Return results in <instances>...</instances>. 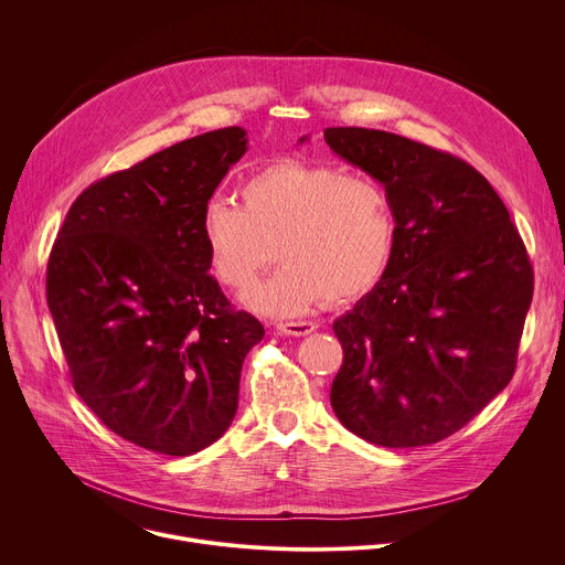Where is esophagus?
<instances>
[{
    "mask_svg": "<svg viewBox=\"0 0 565 565\" xmlns=\"http://www.w3.org/2000/svg\"><path fill=\"white\" fill-rule=\"evenodd\" d=\"M317 329L315 321H281L277 324V331L281 335H292V338H303Z\"/></svg>",
    "mask_w": 565,
    "mask_h": 565,
    "instance_id": "1",
    "label": "esophagus"
}]
</instances>
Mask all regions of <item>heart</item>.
<instances>
[{
  "mask_svg": "<svg viewBox=\"0 0 565 565\" xmlns=\"http://www.w3.org/2000/svg\"><path fill=\"white\" fill-rule=\"evenodd\" d=\"M241 205L214 196L201 214V236L214 277L246 290L273 262L284 268L248 303L292 317L329 299L353 301L382 279L395 246L386 190L366 174L324 163L277 160L238 188Z\"/></svg>",
  "mask_w": 565,
  "mask_h": 565,
  "instance_id": "b5f03b06",
  "label": "heart"
}]
</instances>
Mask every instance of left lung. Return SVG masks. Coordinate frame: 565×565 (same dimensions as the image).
I'll return each mask as SVG.
<instances>
[{
    "instance_id": "obj_1",
    "label": "left lung",
    "mask_w": 565,
    "mask_h": 565,
    "mask_svg": "<svg viewBox=\"0 0 565 565\" xmlns=\"http://www.w3.org/2000/svg\"><path fill=\"white\" fill-rule=\"evenodd\" d=\"M324 140L384 185L395 216L382 279L333 324L344 351L333 412L380 447L434 445L514 375L534 292L527 250L462 158L364 127H329Z\"/></svg>"
}]
</instances>
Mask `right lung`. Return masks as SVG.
Instances as JSON below:
<instances>
[{"label":"right lung","instance_id":"add662e5","mask_svg":"<svg viewBox=\"0 0 565 565\" xmlns=\"http://www.w3.org/2000/svg\"><path fill=\"white\" fill-rule=\"evenodd\" d=\"M246 131L225 127L89 185L46 266V301L71 382L120 438L166 456L218 440L264 327L207 273L201 214Z\"/></svg>","mask_w":565,"mask_h":565}]
</instances>
